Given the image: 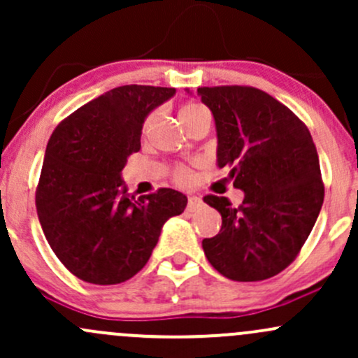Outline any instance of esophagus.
I'll return each mask as SVG.
<instances>
[{"label": "esophagus", "instance_id": "esophagus-1", "mask_svg": "<svg viewBox=\"0 0 358 358\" xmlns=\"http://www.w3.org/2000/svg\"><path fill=\"white\" fill-rule=\"evenodd\" d=\"M201 205H203V199L199 198V196H189V198H187V210L189 211L198 210Z\"/></svg>", "mask_w": 358, "mask_h": 358}]
</instances>
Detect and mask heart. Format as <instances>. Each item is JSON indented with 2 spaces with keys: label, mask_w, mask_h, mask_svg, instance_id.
Here are the masks:
<instances>
[{
  "label": "heart",
  "mask_w": 358,
  "mask_h": 358,
  "mask_svg": "<svg viewBox=\"0 0 358 358\" xmlns=\"http://www.w3.org/2000/svg\"><path fill=\"white\" fill-rule=\"evenodd\" d=\"M199 110H206V109L203 106H199V103H187V106H184L182 109H180V117L189 116V114H194V113H199ZM148 122H147V124H148ZM178 179L180 180V182H186V180L189 179V174H187L186 171H179L178 172Z\"/></svg>",
  "instance_id": "b5f03b06"
}]
</instances>
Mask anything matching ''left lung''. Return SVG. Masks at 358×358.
<instances>
[{
  "label": "left lung",
  "mask_w": 358,
  "mask_h": 358,
  "mask_svg": "<svg viewBox=\"0 0 358 358\" xmlns=\"http://www.w3.org/2000/svg\"><path fill=\"white\" fill-rule=\"evenodd\" d=\"M196 94L213 114L217 165L232 169L234 187L244 191L239 208L224 196H205L222 229L203 239V251L234 282L271 278L295 259L321 211L316 145L301 119L266 92L203 87Z\"/></svg>",
  "instance_id": "8db88e82"
}]
</instances>
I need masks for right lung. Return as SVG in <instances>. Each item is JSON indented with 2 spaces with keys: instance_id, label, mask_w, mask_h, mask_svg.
<instances>
[{
  "instance_id": "add662e5",
  "label": "right lung",
  "mask_w": 358,
  "mask_h": 358,
  "mask_svg": "<svg viewBox=\"0 0 358 358\" xmlns=\"http://www.w3.org/2000/svg\"><path fill=\"white\" fill-rule=\"evenodd\" d=\"M176 88L124 85L106 92L57 124L45 147L37 217L57 259L80 280L116 285L147 264L165 222L186 208V194L162 187L134 198L122 180L140 152L152 110Z\"/></svg>"
}]
</instances>
